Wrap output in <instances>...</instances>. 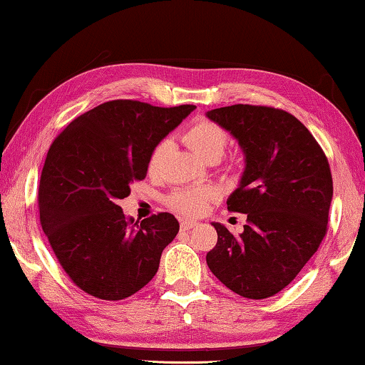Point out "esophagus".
I'll use <instances>...</instances> for the list:
<instances>
[{
  "label": "esophagus",
  "mask_w": 365,
  "mask_h": 365,
  "mask_svg": "<svg viewBox=\"0 0 365 365\" xmlns=\"http://www.w3.org/2000/svg\"><path fill=\"white\" fill-rule=\"evenodd\" d=\"M195 225H196L195 221H188V219H185V221L180 222V229L182 230H190V229H193Z\"/></svg>",
  "instance_id": "esophagus-1"
}]
</instances>
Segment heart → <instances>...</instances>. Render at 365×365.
<instances>
[{"label": "heart", "instance_id": "b5f03b06", "mask_svg": "<svg viewBox=\"0 0 365 365\" xmlns=\"http://www.w3.org/2000/svg\"><path fill=\"white\" fill-rule=\"evenodd\" d=\"M183 141L188 144L193 151L203 159H212L219 158L224 153L225 146H227V133L214 121L207 118H198L195 120L192 125L187 126L183 131ZM169 149V141L160 140L155 146L151 149L148 158V172L151 175H158L162 162ZM221 192L217 187L212 185H203V187H185L173 190L167 198V205H169L173 211L188 217L201 216L210 206L212 201H216Z\"/></svg>", "mask_w": 365, "mask_h": 365}]
</instances>
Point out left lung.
Listing matches in <instances>:
<instances>
[{
	"instance_id": "left-lung-1",
	"label": "left lung",
	"mask_w": 365,
	"mask_h": 365,
	"mask_svg": "<svg viewBox=\"0 0 365 365\" xmlns=\"http://www.w3.org/2000/svg\"><path fill=\"white\" fill-rule=\"evenodd\" d=\"M207 118L230 131L245 153V172L227 210L247 214L234 235L214 222L207 252L212 274L247 299H266L291 284L328 230L333 178L314 135L286 110L235 103Z\"/></svg>"
}]
</instances>
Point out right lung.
I'll return each mask as SVG.
<instances>
[{
  "label": "right lung",
  "instance_id": "add662e5",
  "mask_svg": "<svg viewBox=\"0 0 365 365\" xmlns=\"http://www.w3.org/2000/svg\"><path fill=\"white\" fill-rule=\"evenodd\" d=\"M193 108L108 101L74 118L51 143L38 185L40 224L81 291L121 300L158 273L178 221L158 212L138 224L118 200L146 178L151 149Z\"/></svg>",
  "mask_w": 365,
  "mask_h": 365
}]
</instances>
